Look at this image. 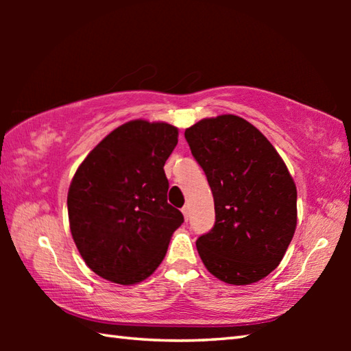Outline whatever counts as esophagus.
Wrapping results in <instances>:
<instances>
[{
	"label": "esophagus",
	"mask_w": 351,
	"mask_h": 351,
	"mask_svg": "<svg viewBox=\"0 0 351 351\" xmlns=\"http://www.w3.org/2000/svg\"><path fill=\"white\" fill-rule=\"evenodd\" d=\"M181 212H182V215H184V218L186 219H189V215H190V209H189V206H184L182 209H181Z\"/></svg>",
	"instance_id": "esophagus-1"
}]
</instances>
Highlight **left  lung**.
Listing matches in <instances>:
<instances>
[{
    "label": "left lung",
    "mask_w": 351,
    "mask_h": 351,
    "mask_svg": "<svg viewBox=\"0 0 351 351\" xmlns=\"http://www.w3.org/2000/svg\"><path fill=\"white\" fill-rule=\"evenodd\" d=\"M215 204V226L197 240L212 276L251 285L280 263L297 226V189L280 154L243 117L221 114L186 128Z\"/></svg>",
    "instance_id": "1"
}]
</instances>
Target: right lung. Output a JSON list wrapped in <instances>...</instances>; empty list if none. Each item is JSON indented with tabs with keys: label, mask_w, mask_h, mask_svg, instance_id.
Wrapping results in <instances>:
<instances>
[{
	"label": "right lung",
	"mask_w": 351,
	"mask_h": 351,
	"mask_svg": "<svg viewBox=\"0 0 351 351\" xmlns=\"http://www.w3.org/2000/svg\"><path fill=\"white\" fill-rule=\"evenodd\" d=\"M176 144L175 125L136 119L105 136L77 169L68 190L71 235L105 280L136 285L164 260L184 221L167 203L164 171Z\"/></svg>",
	"instance_id": "add662e5"
}]
</instances>
